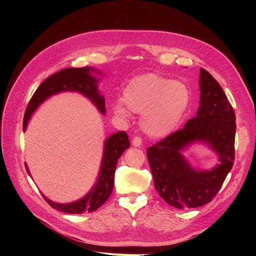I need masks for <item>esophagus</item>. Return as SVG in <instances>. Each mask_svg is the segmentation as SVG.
Returning a JSON list of instances; mask_svg holds the SVG:
<instances>
[{
	"mask_svg": "<svg viewBox=\"0 0 256 256\" xmlns=\"http://www.w3.org/2000/svg\"><path fill=\"white\" fill-rule=\"evenodd\" d=\"M132 145L134 147H140L142 145V138L140 136H136L132 140Z\"/></svg>",
	"mask_w": 256,
	"mask_h": 256,
	"instance_id": "obj_1",
	"label": "esophagus"
}]
</instances>
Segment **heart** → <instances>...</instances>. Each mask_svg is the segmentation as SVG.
Wrapping results in <instances>:
<instances>
[{
    "label": "heart",
    "instance_id": "heart-1",
    "mask_svg": "<svg viewBox=\"0 0 256 256\" xmlns=\"http://www.w3.org/2000/svg\"><path fill=\"white\" fill-rule=\"evenodd\" d=\"M192 99L189 86L154 74L138 76L124 90V100L114 102V113L128 118L129 110L142 115L141 126L147 134L164 136L177 128Z\"/></svg>",
    "mask_w": 256,
    "mask_h": 256
}]
</instances>
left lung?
<instances>
[{
    "instance_id": "obj_1",
    "label": "left lung",
    "mask_w": 256,
    "mask_h": 256,
    "mask_svg": "<svg viewBox=\"0 0 256 256\" xmlns=\"http://www.w3.org/2000/svg\"><path fill=\"white\" fill-rule=\"evenodd\" d=\"M200 106L194 118L146 150L154 188L175 208L200 207L216 196L234 164L236 116L220 84L200 69ZM207 144L218 154L210 170L193 168L183 156L192 144Z\"/></svg>"
}]
</instances>
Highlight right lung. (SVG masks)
Returning a JSON list of instances; mask_svg holds the SVG:
<instances>
[{
  "label": "right lung",
  "instance_id": "add662e5",
  "mask_svg": "<svg viewBox=\"0 0 256 256\" xmlns=\"http://www.w3.org/2000/svg\"><path fill=\"white\" fill-rule=\"evenodd\" d=\"M92 72L100 76L102 74L97 69L86 66L82 68H66L46 79L38 86L28 104L24 120H23V131L26 130L30 116L37 110L38 106L51 96L63 92H79L84 97L88 98L100 113L106 114L104 97L98 90L99 79L92 76ZM129 147V138L125 131H118L110 136L104 144V154L97 180L88 194L78 200L67 204L53 202L42 194L46 202L52 208L66 214H84L86 212H92L97 210L111 196L116 164L122 152ZM26 168L30 176L26 164Z\"/></svg>",
  "mask_w": 256,
  "mask_h": 256
}]
</instances>
